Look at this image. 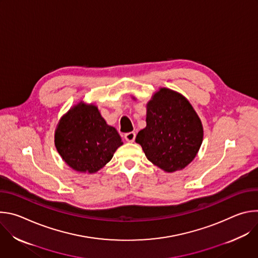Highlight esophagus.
I'll list each match as a JSON object with an SVG mask.
<instances>
[{
    "instance_id": "obj_1",
    "label": "esophagus",
    "mask_w": 258,
    "mask_h": 258,
    "mask_svg": "<svg viewBox=\"0 0 258 258\" xmlns=\"http://www.w3.org/2000/svg\"><path fill=\"white\" fill-rule=\"evenodd\" d=\"M124 139L127 141V142H134L135 139H136V134L134 132H130V133H126L124 135Z\"/></svg>"
}]
</instances>
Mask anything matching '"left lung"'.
<instances>
[{
  "mask_svg": "<svg viewBox=\"0 0 258 258\" xmlns=\"http://www.w3.org/2000/svg\"><path fill=\"white\" fill-rule=\"evenodd\" d=\"M146 122L136 142L147 159L166 172L180 170L193 161L203 141V126L185 97L161 88L147 103Z\"/></svg>",
  "mask_w": 258,
  "mask_h": 258,
  "instance_id": "1",
  "label": "left lung"
}]
</instances>
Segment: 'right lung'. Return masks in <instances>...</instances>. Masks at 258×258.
Masks as SVG:
<instances>
[{
  "label": "right lung",
  "instance_id": "add662e5",
  "mask_svg": "<svg viewBox=\"0 0 258 258\" xmlns=\"http://www.w3.org/2000/svg\"><path fill=\"white\" fill-rule=\"evenodd\" d=\"M117 131L106 123L94 104L79 103L58 122L55 146L65 163L79 172L95 173L122 145Z\"/></svg>",
  "mask_w": 258,
  "mask_h": 258
}]
</instances>
